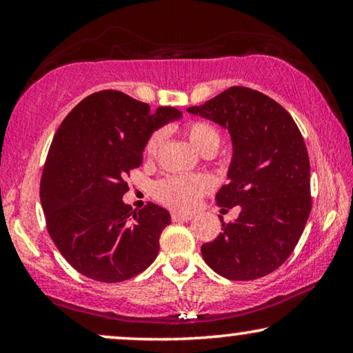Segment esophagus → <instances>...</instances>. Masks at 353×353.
<instances>
[{"label":"esophagus","instance_id":"esophagus-1","mask_svg":"<svg viewBox=\"0 0 353 353\" xmlns=\"http://www.w3.org/2000/svg\"><path fill=\"white\" fill-rule=\"evenodd\" d=\"M192 219L191 214H181V212H172L173 221H190Z\"/></svg>","mask_w":353,"mask_h":353}]
</instances>
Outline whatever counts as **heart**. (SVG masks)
<instances>
[{
    "instance_id": "obj_1",
    "label": "heart",
    "mask_w": 353,
    "mask_h": 353,
    "mask_svg": "<svg viewBox=\"0 0 353 353\" xmlns=\"http://www.w3.org/2000/svg\"><path fill=\"white\" fill-rule=\"evenodd\" d=\"M186 133L190 143L199 152H204L207 149H215V151L219 149L220 133L210 123L192 122L188 125ZM163 137H165L163 130H156L148 138L146 146H144L146 156H154L159 151ZM212 188H214V181L207 175H172L156 183L154 196L168 207L188 210L192 209L199 201V197L210 191Z\"/></svg>"
}]
</instances>
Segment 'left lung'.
Instances as JSON below:
<instances>
[{"instance_id":"8db88e82","label":"left lung","mask_w":353,"mask_h":353,"mask_svg":"<svg viewBox=\"0 0 353 353\" xmlns=\"http://www.w3.org/2000/svg\"><path fill=\"white\" fill-rule=\"evenodd\" d=\"M186 110L228 130V185L215 199L220 207L241 209L231 223L220 220L223 231L202 244V257L226 279L262 278L286 262L310 215V162L302 134L283 105L244 86Z\"/></svg>"}]
</instances>
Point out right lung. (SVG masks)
<instances>
[{"instance_id":"add662e5","label":"right lung","mask_w":353,"mask_h":353,"mask_svg":"<svg viewBox=\"0 0 353 353\" xmlns=\"http://www.w3.org/2000/svg\"><path fill=\"white\" fill-rule=\"evenodd\" d=\"M175 108L149 105L114 90L90 94L62 120L43 168L40 199L48 233L77 272L119 283L144 272L170 225L163 207L133 210L125 178L143 162L148 138L181 119Z\"/></svg>"}]
</instances>
